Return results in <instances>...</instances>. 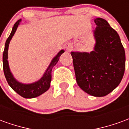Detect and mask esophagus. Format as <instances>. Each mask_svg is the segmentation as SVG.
Segmentation results:
<instances>
[{
    "label": "esophagus",
    "mask_w": 129,
    "mask_h": 129,
    "mask_svg": "<svg viewBox=\"0 0 129 129\" xmlns=\"http://www.w3.org/2000/svg\"><path fill=\"white\" fill-rule=\"evenodd\" d=\"M65 48H66V50L68 51H71V50H72V45H70V43H67V44H66V45H65Z\"/></svg>",
    "instance_id": "esophagus-1"
}]
</instances>
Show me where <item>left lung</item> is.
<instances>
[{"label": "left lung", "instance_id": "left-lung-1", "mask_svg": "<svg viewBox=\"0 0 129 129\" xmlns=\"http://www.w3.org/2000/svg\"><path fill=\"white\" fill-rule=\"evenodd\" d=\"M95 44L90 52H71L76 81L88 94L104 97L118 86L125 70V51L117 32L105 19L94 20Z\"/></svg>", "mask_w": 129, "mask_h": 129}]
</instances>
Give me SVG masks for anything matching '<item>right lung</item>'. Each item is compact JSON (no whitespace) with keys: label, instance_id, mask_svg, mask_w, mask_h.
Wrapping results in <instances>:
<instances>
[{"label":"right lung","instance_id":"right-lung-1","mask_svg":"<svg viewBox=\"0 0 129 129\" xmlns=\"http://www.w3.org/2000/svg\"><path fill=\"white\" fill-rule=\"evenodd\" d=\"M21 22V19H19L18 21L16 22V23L12 27V30L11 32V34L7 38V41L5 42V45L4 52L3 54V71H4L5 78L7 79L8 84L10 87L12 88L16 92H17L18 95H21V97L27 99L29 98H34L39 95H42L43 93L46 92L49 88L50 86V82L52 79V68L56 64L59 59V57L64 52L63 50H60L54 57L52 60L51 61L50 63L48 66V68L45 70V73L43 74L42 77L39 80L35 81L32 84H23L17 81L14 77L12 75V73L10 70L9 63H8V48H9V44L12 38L15 34L16 29L18 28L19 24Z\"/></svg>","mask_w":129,"mask_h":129}]
</instances>
